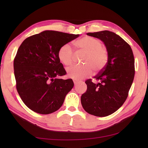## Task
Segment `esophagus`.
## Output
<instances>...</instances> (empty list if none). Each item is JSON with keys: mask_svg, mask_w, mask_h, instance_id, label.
Listing matches in <instances>:
<instances>
[{"mask_svg": "<svg viewBox=\"0 0 148 148\" xmlns=\"http://www.w3.org/2000/svg\"><path fill=\"white\" fill-rule=\"evenodd\" d=\"M73 82H74V85H76V84L79 82V80L77 79H73Z\"/></svg>", "mask_w": 148, "mask_h": 148, "instance_id": "obj_1", "label": "esophagus"}]
</instances>
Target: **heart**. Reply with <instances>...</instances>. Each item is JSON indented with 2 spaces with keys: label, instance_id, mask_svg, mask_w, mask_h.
<instances>
[{
  "label": "heart",
  "instance_id": "1",
  "mask_svg": "<svg viewBox=\"0 0 148 148\" xmlns=\"http://www.w3.org/2000/svg\"><path fill=\"white\" fill-rule=\"evenodd\" d=\"M77 51L85 53L82 59L84 65H73L66 69L69 77L82 79L92 73V69L99 72L104 68L108 59V50L98 38L84 36L74 42ZM59 61L65 66H69L73 62L74 53L69 44H64L58 51Z\"/></svg>",
  "mask_w": 148,
  "mask_h": 148
}]
</instances>
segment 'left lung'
<instances>
[{"instance_id":"obj_1","label":"left lung","mask_w":148,"mask_h":148,"mask_svg":"<svg viewBox=\"0 0 148 148\" xmlns=\"http://www.w3.org/2000/svg\"><path fill=\"white\" fill-rule=\"evenodd\" d=\"M87 35L104 42L108 53L104 68L91 79L86 81L87 91L82 95L84 109L89 114L105 117L114 113L128 97L134 77V58L128 43L119 35L109 31L88 32Z\"/></svg>"}]
</instances>
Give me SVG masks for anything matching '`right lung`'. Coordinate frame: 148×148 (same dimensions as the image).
<instances>
[{"instance_id":"right-lung-1","label":"right lung","mask_w":148,"mask_h":148,"mask_svg":"<svg viewBox=\"0 0 148 148\" xmlns=\"http://www.w3.org/2000/svg\"><path fill=\"white\" fill-rule=\"evenodd\" d=\"M79 36L45 31L22 42L14 58V75L17 91L29 109L49 114L61 107L74 82L72 79H60L66 72L60 62L58 51Z\"/></svg>"}]
</instances>
